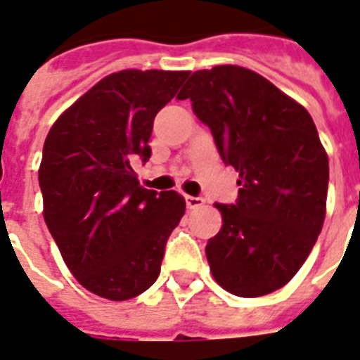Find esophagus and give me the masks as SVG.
<instances>
[{"label":"esophagus","mask_w":360,"mask_h":360,"mask_svg":"<svg viewBox=\"0 0 360 360\" xmlns=\"http://www.w3.org/2000/svg\"><path fill=\"white\" fill-rule=\"evenodd\" d=\"M205 205V199L202 197H191V195H186V206L189 210H195V208H200Z\"/></svg>","instance_id":"esophagus-1"}]
</instances>
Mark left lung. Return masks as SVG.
<instances>
[{
    "label": "left lung",
    "mask_w": 360,
    "mask_h": 360,
    "mask_svg": "<svg viewBox=\"0 0 360 360\" xmlns=\"http://www.w3.org/2000/svg\"><path fill=\"white\" fill-rule=\"evenodd\" d=\"M189 99L225 165L240 174L235 205H216L224 225L206 244L212 276L236 297H263L291 280L325 221L328 158L302 105L236 65L189 77Z\"/></svg>",
    "instance_id": "left-lung-1"
}]
</instances>
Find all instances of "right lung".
Instances as JSON below:
<instances>
[{
  "label": "right lung",
  "mask_w": 360,
  "mask_h": 360,
  "mask_svg": "<svg viewBox=\"0 0 360 360\" xmlns=\"http://www.w3.org/2000/svg\"><path fill=\"white\" fill-rule=\"evenodd\" d=\"M188 75H108L46 135L39 169L44 221L80 285L103 299H133L158 280L167 240L186 212L176 191L141 188L131 165L150 160L155 114Z\"/></svg>",
  "instance_id": "obj_1"
}]
</instances>
